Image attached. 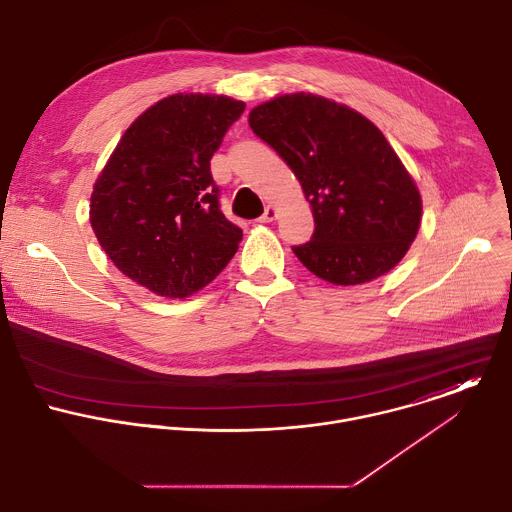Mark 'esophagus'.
<instances>
[{"instance_id":"34e87169","label":"esophagus","mask_w":512,"mask_h":512,"mask_svg":"<svg viewBox=\"0 0 512 512\" xmlns=\"http://www.w3.org/2000/svg\"><path fill=\"white\" fill-rule=\"evenodd\" d=\"M275 218H277V208L269 204V206L265 208V212L261 214L259 221H261V223H271V221H275Z\"/></svg>"}]
</instances>
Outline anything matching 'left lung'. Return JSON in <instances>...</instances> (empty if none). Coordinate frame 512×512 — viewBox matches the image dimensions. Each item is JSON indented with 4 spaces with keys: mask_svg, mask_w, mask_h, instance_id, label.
<instances>
[{
    "mask_svg": "<svg viewBox=\"0 0 512 512\" xmlns=\"http://www.w3.org/2000/svg\"><path fill=\"white\" fill-rule=\"evenodd\" d=\"M249 125L300 180L314 235L294 253L336 285L373 281L409 251L421 196L375 123L318 95H283L255 107Z\"/></svg>",
    "mask_w": 512,
    "mask_h": 512,
    "instance_id": "obj_1",
    "label": "left lung"
}]
</instances>
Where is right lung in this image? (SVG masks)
<instances>
[{
	"label": "right lung",
	"mask_w": 512,
	"mask_h": 512,
	"mask_svg": "<svg viewBox=\"0 0 512 512\" xmlns=\"http://www.w3.org/2000/svg\"><path fill=\"white\" fill-rule=\"evenodd\" d=\"M245 103L172 95L123 133L91 196V227L119 271L158 296L188 298L221 273L243 231L221 210L210 158Z\"/></svg>",
	"instance_id": "1"
}]
</instances>
